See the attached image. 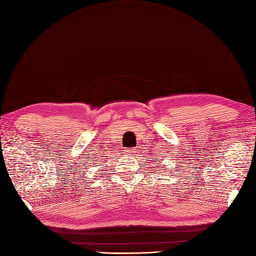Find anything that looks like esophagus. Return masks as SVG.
Listing matches in <instances>:
<instances>
[{"mask_svg":"<svg viewBox=\"0 0 256 256\" xmlns=\"http://www.w3.org/2000/svg\"><path fill=\"white\" fill-rule=\"evenodd\" d=\"M128 153L130 155H133V154L136 153V150H128Z\"/></svg>","mask_w":256,"mask_h":256,"instance_id":"esophagus-1","label":"esophagus"}]
</instances>
